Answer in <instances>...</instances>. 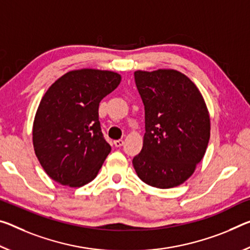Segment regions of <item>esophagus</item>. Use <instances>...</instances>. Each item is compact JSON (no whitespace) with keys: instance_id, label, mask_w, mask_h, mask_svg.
<instances>
[{"instance_id":"1","label":"esophagus","mask_w":250,"mask_h":250,"mask_svg":"<svg viewBox=\"0 0 250 250\" xmlns=\"http://www.w3.org/2000/svg\"><path fill=\"white\" fill-rule=\"evenodd\" d=\"M124 144H125V141L122 140V139H119V140H114L113 141V145L116 146H124Z\"/></svg>"}]
</instances>
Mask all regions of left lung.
Returning <instances> with one entry per match:
<instances>
[{
  "mask_svg": "<svg viewBox=\"0 0 250 250\" xmlns=\"http://www.w3.org/2000/svg\"><path fill=\"white\" fill-rule=\"evenodd\" d=\"M134 81L145 105L146 133L133 167L146 185L177 187L195 171L210 138L204 98L176 70L136 71Z\"/></svg>",
  "mask_w": 250,
  "mask_h": 250,
  "instance_id": "1",
  "label": "left lung"
}]
</instances>
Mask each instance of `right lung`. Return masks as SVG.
Masks as SVG:
<instances>
[{
	"label": "right lung",
	"instance_id": "1",
	"mask_svg": "<svg viewBox=\"0 0 250 250\" xmlns=\"http://www.w3.org/2000/svg\"><path fill=\"white\" fill-rule=\"evenodd\" d=\"M120 74L82 69L58 79L43 96L33 124L34 151L51 179L70 187L93 180L111 151L99 121V104Z\"/></svg>",
	"mask_w": 250,
	"mask_h": 250
}]
</instances>
